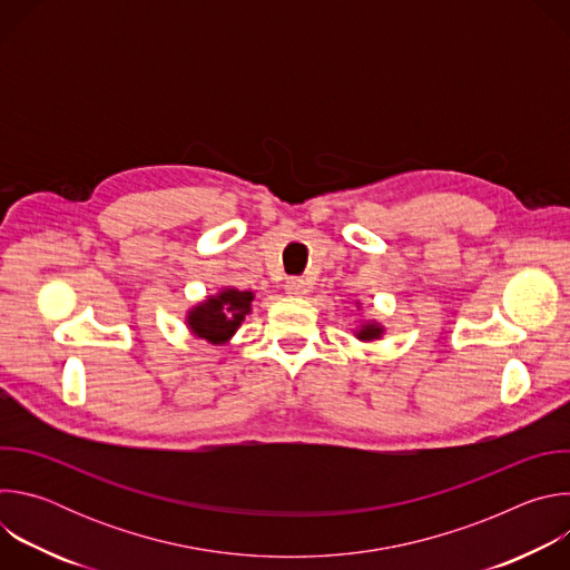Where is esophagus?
Wrapping results in <instances>:
<instances>
[{"instance_id":"esophagus-1","label":"esophagus","mask_w":570,"mask_h":570,"mask_svg":"<svg viewBox=\"0 0 570 570\" xmlns=\"http://www.w3.org/2000/svg\"><path fill=\"white\" fill-rule=\"evenodd\" d=\"M286 293L293 295V297H302V295L308 293V282L302 279V277H291L286 282Z\"/></svg>"}]
</instances>
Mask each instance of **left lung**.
Here are the masks:
<instances>
[{"instance_id": "8db88e82", "label": "left lung", "mask_w": 570, "mask_h": 570, "mask_svg": "<svg viewBox=\"0 0 570 570\" xmlns=\"http://www.w3.org/2000/svg\"><path fill=\"white\" fill-rule=\"evenodd\" d=\"M381 334H383V327L379 322H365L363 327L356 332V338H361V341H374V338H381Z\"/></svg>"}]
</instances>
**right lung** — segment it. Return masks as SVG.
Segmentation results:
<instances>
[{"mask_svg":"<svg viewBox=\"0 0 570 570\" xmlns=\"http://www.w3.org/2000/svg\"><path fill=\"white\" fill-rule=\"evenodd\" d=\"M253 299H255L253 291L223 288L218 295H209L207 302L189 311V317H187L189 330L198 338L220 345L229 341V336L238 330V324L246 320V315L250 313Z\"/></svg>","mask_w":570,"mask_h":570,"instance_id":"right-lung-1","label":"right lung"}]
</instances>
